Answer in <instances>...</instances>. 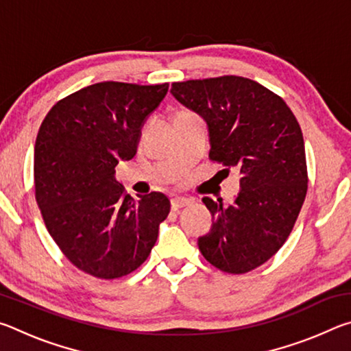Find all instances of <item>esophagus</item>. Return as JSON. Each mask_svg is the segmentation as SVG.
<instances>
[{
  "mask_svg": "<svg viewBox=\"0 0 351 351\" xmlns=\"http://www.w3.org/2000/svg\"><path fill=\"white\" fill-rule=\"evenodd\" d=\"M190 203H192V201L187 199V198L176 197V198L171 199V210H178V209H181V207H186V206H189Z\"/></svg>",
  "mask_w": 351,
  "mask_h": 351,
  "instance_id": "34e87169",
  "label": "esophagus"
}]
</instances>
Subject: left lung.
Instances as JSON below:
<instances>
[{
	"instance_id": "obj_1",
	"label": "left lung",
	"mask_w": 351,
	"mask_h": 351,
	"mask_svg": "<svg viewBox=\"0 0 351 351\" xmlns=\"http://www.w3.org/2000/svg\"><path fill=\"white\" fill-rule=\"evenodd\" d=\"M170 91L206 121L210 161L241 175L230 206L203 198L213 221L198 239L199 251L229 274L258 268L287 241L306 197L299 122L280 96L246 77L175 82Z\"/></svg>"
}]
</instances>
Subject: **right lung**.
I'll return each instance as SVG.
<instances>
[{"label": "right lung", "instance_id": "obj_1", "mask_svg": "<svg viewBox=\"0 0 351 351\" xmlns=\"http://www.w3.org/2000/svg\"><path fill=\"white\" fill-rule=\"evenodd\" d=\"M169 83L100 82L69 94L41 122L34 152L35 199L47 232L71 263L97 278H119L144 263L170 199H134L116 181L119 161L138 150L141 128Z\"/></svg>", "mask_w": 351, "mask_h": 351}]
</instances>
